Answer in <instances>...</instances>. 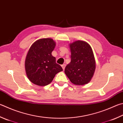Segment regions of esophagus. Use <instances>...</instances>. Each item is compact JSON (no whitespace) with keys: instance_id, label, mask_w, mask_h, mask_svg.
Segmentation results:
<instances>
[{"instance_id":"obj_1","label":"esophagus","mask_w":123,"mask_h":123,"mask_svg":"<svg viewBox=\"0 0 123 123\" xmlns=\"http://www.w3.org/2000/svg\"><path fill=\"white\" fill-rule=\"evenodd\" d=\"M66 64H62L61 65V67H62V68H63V70H64V69H65V67H66Z\"/></svg>"}]
</instances>
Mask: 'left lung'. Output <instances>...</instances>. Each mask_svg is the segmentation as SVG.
I'll return each mask as SVG.
<instances>
[{
    "mask_svg": "<svg viewBox=\"0 0 123 123\" xmlns=\"http://www.w3.org/2000/svg\"><path fill=\"white\" fill-rule=\"evenodd\" d=\"M71 61L64 73L71 82L82 86L88 83L94 74L96 62L91 46L87 42L77 40L70 43Z\"/></svg>",
    "mask_w": 123,
    "mask_h": 123,
    "instance_id": "obj_1",
    "label": "left lung"
}]
</instances>
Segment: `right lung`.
Segmentation results:
<instances>
[{"instance_id": "right-lung-1", "label": "right lung", "mask_w": 123, "mask_h": 123, "mask_svg": "<svg viewBox=\"0 0 123 123\" xmlns=\"http://www.w3.org/2000/svg\"><path fill=\"white\" fill-rule=\"evenodd\" d=\"M55 44L52 39L44 38L37 40L31 46L25 66L27 76L32 83L39 86H47L56 74L63 70L52 55Z\"/></svg>"}]
</instances>
